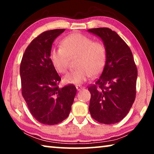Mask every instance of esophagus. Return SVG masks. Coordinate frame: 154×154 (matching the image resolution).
Returning <instances> with one entry per match:
<instances>
[{"label":"esophagus","mask_w":154,"mask_h":154,"mask_svg":"<svg viewBox=\"0 0 154 154\" xmlns=\"http://www.w3.org/2000/svg\"><path fill=\"white\" fill-rule=\"evenodd\" d=\"M75 88H76L77 90H81L82 89H83V87H82L81 85H76L75 86Z\"/></svg>","instance_id":"1"}]
</instances>
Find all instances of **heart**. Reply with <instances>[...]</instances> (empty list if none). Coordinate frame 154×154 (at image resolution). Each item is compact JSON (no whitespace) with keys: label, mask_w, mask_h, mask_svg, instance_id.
I'll return each instance as SVG.
<instances>
[{"label":"heart","mask_w":154,"mask_h":154,"mask_svg":"<svg viewBox=\"0 0 154 154\" xmlns=\"http://www.w3.org/2000/svg\"><path fill=\"white\" fill-rule=\"evenodd\" d=\"M62 47L52 48L50 58L54 69L64 73L68 69L71 58H76L74 70L65 75L66 83L79 85L90 76H96L102 72L106 62V49L102 42L93 41L91 38L79 33L65 37Z\"/></svg>","instance_id":"obj_1"}]
</instances>
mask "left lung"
Returning a JSON list of instances; mask_svg holds the SVG:
<instances>
[{
    "label": "left lung",
    "mask_w": 154,
    "mask_h": 154,
    "mask_svg": "<svg viewBox=\"0 0 154 154\" xmlns=\"http://www.w3.org/2000/svg\"><path fill=\"white\" fill-rule=\"evenodd\" d=\"M100 37L106 49V62L91 94L89 111L100 123H116L129 112L136 97L137 69L131 50L116 32L109 28L88 30Z\"/></svg>",
    "instance_id": "1"
}]
</instances>
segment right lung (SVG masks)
<instances>
[{"label": "right lung", "mask_w": 154, "mask_h": 154, "mask_svg": "<svg viewBox=\"0 0 154 154\" xmlns=\"http://www.w3.org/2000/svg\"><path fill=\"white\" fill-rule=\"evenodd\" d=\"M64 31L53 29L38 35L20 64L23 97L33 116L45 125H56L69 116L77 91L72 84L59 87L61 78L50 58L52 43Z\"/></svg>", "instance_id": "add662e5"}]
</instances>
